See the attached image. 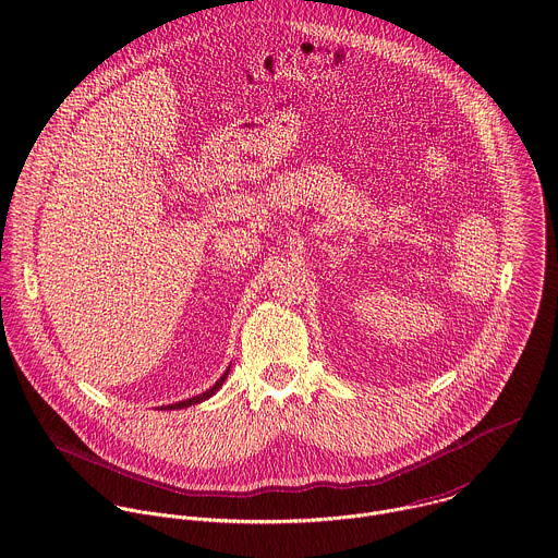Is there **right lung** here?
<instances>
[{
  "label": "right lung",
  "mask_w": 558,
  "mask_h": 558,
  "mask_svg": "<svg viewBox=\"0 0 558 558\" xmlns=\"http://www.w3.org/2000/svg\"><path fill=\"white\" fill-rule=\"evenodd\" d=\"M227 374H229V368L225 371V374L209 387V389H205L203 393H198V396H192V398H187V400H182V402H175V404H167V407H162V409H184V407H190V404H196V402H203V400H207L209 396H214L216 391H218V387L225 383V378H227Z\"/></svg>",
  "instance_id": "right-lung-1"
}]
</instances>
